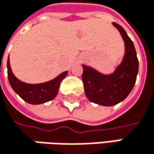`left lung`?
Returning <instances> with one entry per match:
<instances>
[{
  "instance_id": "left-lung-1",
  "label": "left lung",
  "mask_w": 154,
  "mask_h": 154,
  "mask_svg": "<svg viewBox=\"0 0 154 154\" xmlns=\"http://www.w3.org/2000/svg\"><path fill=\"white\" fill-rule=\"evenodd\" d=\"M112 24L125 43L122 62L110 75H103L83 65L82 80L85 95L90 102L103 106H112L125 100L132 91L138 73V60L132 40L121 26L114 22Z\"/></svg>"
}]
</instances>
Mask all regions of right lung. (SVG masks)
Wrapping results in <instances>:
<instances>
[{
  "label": "right lung",
  "mask_w": 154,
  "mask_h": 154,
  "mask_svg": "<svg viewBox=\"0 0 154 154\" xmlns=\"http://www.w3.org/2000/svg\"><path fill=\"white\" fill-rule=\"evenodd\" d=\"M7 69L9 82L12 89L25 102L30 104L45 103L55 98L59 92L60 82L68 74V71H65L51 81L33 85L21 82L14 76L11 69L9 59L7 61Z\"/></svg>",
  "instance_id": "1"
}]
</instances>
